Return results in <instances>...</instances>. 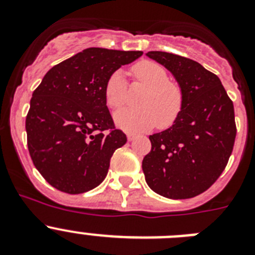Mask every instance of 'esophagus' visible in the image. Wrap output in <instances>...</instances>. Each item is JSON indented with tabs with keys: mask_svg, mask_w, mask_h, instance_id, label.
I'll list each match as a JSON object with an SVG mask.
<instances>
[{
	"mask_svg": "<svg viewBox=\"0 0 255 255\" xmlns=\"http://www.w3.org/2000/svg\"><path fill=\"white\" fill-rule=\"evenodd\" d=\"M134 138H135L134 132H128V139H129V140H132Z\"/></svg>",
	"mask_w": 255,
	"mask_h": 255,
	"instance_id": "obj_1",
	"label": "esophagus"
}]
</instances>
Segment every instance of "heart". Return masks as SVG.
<instances>
[{
    "mask_svg": "<svg viewBox=\"0 0 255 255\" xmlns=\"http://www.w3.org/2000/svg\"><path fill=\"white\" fill-rule=\"evenodd\" d=\"M132 78L145 85L138 100L136 108H124L115 114V123L126 131H145L158 125L166 129L177 120L182 110L181 88L168 80V74L163 66L154 61L144 60L131 67ZM106 103L112 110L124 106L128 100V88L121 70H116L108 76L105 85Z\"/></svg>",
    "mask_w": 255,
    "mask_h": 255,
    "instance_id": "obj_1",
    "label": "heart"
}]
</instances>
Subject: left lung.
Masks as SVG:
<instances>
[{
	"label": "left lung",
	"instance_id": "1",
	"mask_svg": "<svg viewBox=\"0 0 255 255\" xmlns=\"http://www.w3.org/2000/svg\"><path fill=\"white\" fill-rule=\"evenodd\" d=\"M147 56L172 74L184 102L173 125L149 136L152 149L141 163L145 181L164 198L197 197L220 177L233 152L234 105L218 76L197 61L161 51Z\"/></svg>",
	"mask_w": 255,
	"mask_h": 255
}]
</instances>
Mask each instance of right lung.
<instances>
[{
    "label": "right lung",
    "mask_w": 255,
    "mask_h": 255,
    "mask_svg": "<svg viewBox=\"0 0 255 255\" xmlns=\"http://www.w3.org/2000/svg\"><path fill=\"white\" fill-rule=\"evenodd\" d=\"M141 51L87 48L52 67L33 92L25 129L31 161L53 188L80 194L105 180L126 135L105 100L108 76Z\"/></svg>",
    "instance_id": "right-lung-1"
}]
</instances>
